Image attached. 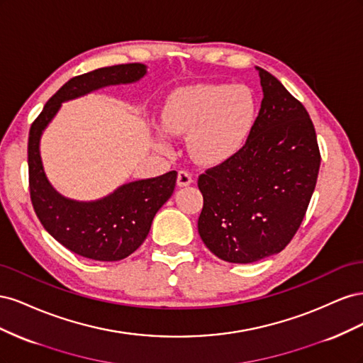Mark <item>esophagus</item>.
<instances>
[{"label":"esophagus","mask_w":363,"mask_h":363,"mask_svg":"<svg viewBox=\"0 0 363 363\" xmlns=\"http://www.w3.org/2000/svg\"><path fill=\"white\" fill-rule=\"evenodd\" d=\"M194 183V177L192 174L188 171H179L177 174V184L180 188H184V186H189Z\"/></svg>","instance_id":"esophagus-1"}]
</instances>
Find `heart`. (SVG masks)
<instances>
[{
  "label": "heart",
  "instance_id": "heart-1",
  "mask_svg": "<svg viewBox=\"0 0 363 363\" xmlns=\"http://www.w3.org/2000/svg\"><path fill=\"white\" fill-rule=\"evenodd\" d=\"M257 118V100L244 84H196L174 92L162 111V125L187 136L191 156L221 163L240 151ZM159 144L164 147V139Z\"/></svg>",
  "mask_w": 363,
  "mask_h": 363
}]
</instances>
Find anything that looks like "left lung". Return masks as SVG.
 <instances>
[{"mask_svg": "<svg viewBox=\"0 0 363 363\" xmlns=\"http://www.w3.org/2000/svg\"><path fill=\"white\" fill-rule=\"evenodd\" d=\"M256 71L263 98L247 144L199 179V233L216 257L232 263L257 262L291 242L321 163L304 106L272 74Z\"/></svg>", "mask_w": 363, "mask_h": 363, "instance_id": "left-lung-1", "label": "left lung"}]
</instances>
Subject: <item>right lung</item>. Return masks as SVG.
I'll return each mask as SVG.
<instances>
[{"instance_id": "1", "label": "right lung", "mask_w": 363, "mask_h": 363, "mask_svg": "<svg viewBox=\"0 0 363 363\" xmlns=\"http://www.w3.org/2000/svg\"><path fill=\"white\" fill-rule=\"evenodd\" d=\"M147 65H115L74 77L54 94L31 124L28 135L30 195L43 228L72 252L92 260L116 262L136 251L150 233L159 208L175 188L177 172L121 184L103 199L80 201L54 189L40 157V139L62 103L107 86L131 84L144 79Z\"/></svg>"}]
</instances>
